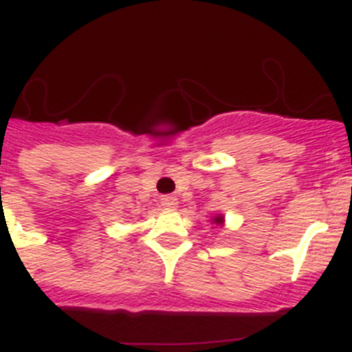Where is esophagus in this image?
<instances>
[{"label":"esophagus","mask_w":352,"mask_h":352,"mask_svg":"<svg viewBox=\"0 0 352 352\" xmlns=\"http://www.w3.org/2000/svg\"><path fill=\"white\" fill-rule=\"evenodd\" d=\"M160 203L166 210H174V208H178V199L174 197V195H164Z\"/></svg>","instance_id":"1"}]
</instances>
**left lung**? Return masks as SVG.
I'll return each instance as SVG.
<instances>
[{
  "label": "left lung",
  "mask_w": 352,
  "mask_h": 352,
  "mask_svg": "<svg viewBox=\"0 0 352 352\" xmlns=\"http://www.w3.org/2000/svg\"><path fill=\"white\" fill-rule=\"evenodd\" d=\"M211 223H217V226L222 227L226 223V217L222 213H214V217H211Z\"/></svg>",
  "instance_id": "1"
}]
</instances>
